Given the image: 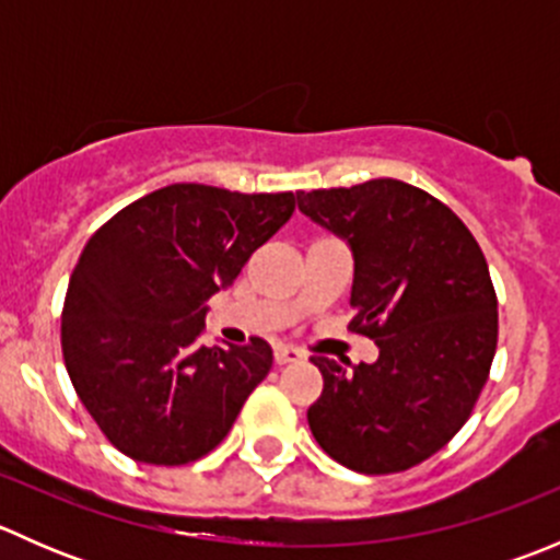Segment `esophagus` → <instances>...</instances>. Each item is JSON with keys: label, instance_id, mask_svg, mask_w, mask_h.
I'll return each mask as SVG.
<instances>
[{"label": "esophagus", "instance_id": "obj_1", "mask_svg": "<svg viewBox=\"0 0 560 560\" xmlns=\"http://www.w3.org/2000/svg\"><path fill=\"white\" fill-rule=\"evenodd\" d=\"M276 363L279 365H287V363H301L303 360V352L298 347H284V343H279L276 347Z\"/></svg>", "mask_w": 560, "mask_h": 560}]
</instances>
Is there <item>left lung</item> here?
<instances>
[{
	"label": "left lung",
	"instance_id": "1",
	"mask_svg": "<svg viewBox=\"0 0 560 560\" xmlns=\"http://www.w3.org/2000/svg\"><path fill=\"white\" fill-rule=\"evenodd\" d=\"M298 208L349 241V330L374 338L376 363L314 354L322 395L308 428L332 460L398 474L463 428L499 343V301L471 230L428 191L395 178L298 191Z\"/></svg>",
	"mask_w": 560,
	"mask_h": 560
}]
</instances>
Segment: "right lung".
<instances>
[{"instance_id":"add662e5","label":"right lung","mask_w":560,"mask_h":560,"mask_svg":"<svg viewBox=\"0 0 560 560\" xmlns=\"http://www.w3.org/2000/svg\"><path fill=\"white\" fill-rule=\"evenodd\" d=\"M295 211L292 191L171 184L110 217L78 257L61 354L78 398L132 460L186 466L230 433L273 349L200 347L206 301Z\"/></svg>"}]
</instances>
